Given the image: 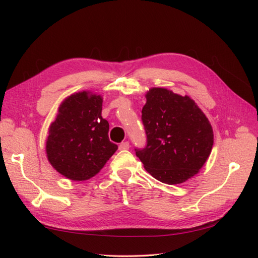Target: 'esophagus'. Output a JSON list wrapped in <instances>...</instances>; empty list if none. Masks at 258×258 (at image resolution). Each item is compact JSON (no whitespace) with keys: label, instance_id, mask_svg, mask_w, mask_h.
I'll list each match as a JSON object with an SVG mask.
<instances>
[{"label":"esophagus","instance_id":"esophagus-1","mask_svg":"<svg viewBox=\"0 0 258 258\" xmlns=\"http://www.w3.org/2000/svg\"><path fill=\"white\" fill-rule=\"evenodd\" d=\"M129 147H130V144H129V142H122V143H120V145H119V150L120 151H127V150H129Z\"/></svg>","mask_w":258,"mask_h":258}]
</instances>
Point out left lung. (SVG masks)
Instances as JSON below:
<instances>
[{"label": "left lung", "instance_id": "8db88e82", "mask_svg": "<svg viewBox=\"0 0 258 258\" xmlns=\"http://www.w3.org/2000/svg\"><path fill=\"white\" fill-rule=\"evenodd\" d=\"M142 121L146 146L136 154L152 176L169 185L198 173L213 146V129L195 101L166 88L146 92Z\"/></svg>", "mask_w": 258, "mask_h": 258}]
</instances>
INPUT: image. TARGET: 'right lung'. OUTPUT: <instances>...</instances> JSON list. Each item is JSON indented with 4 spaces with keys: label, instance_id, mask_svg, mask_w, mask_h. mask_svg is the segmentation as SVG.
<instances>
[{
    "label": "right lung",
    "instance_id": "right-lung-1",
    "mask_svg": "<svg viewBox=\"0 0 258 258\" xmlns=\"http://www.w3.org/2000/svg\"><path fill=\"white\" fill-rule=\"evenodd\" d=\"M103 99L89 91L64 99L48 130L46 154L50 165L72 181H86L100 172L117 151L102 118Z\"/></svg>",
    "mask_w": 258,
    "mask_h": 258
}]
</instances>
